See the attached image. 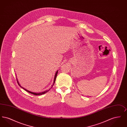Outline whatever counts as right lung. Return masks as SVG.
Listing matches in <instances>:
<instances>
[{"label":"right lung","mask_w":127,"mask_h":127,"mask_svg":"<svg viewBox=\"0 0 127 127\" xmlns=\"http://www.w3.org/2000/svg\"><path fill=\"white\" fill-rule=\"evenodd\" d=\"M58 70H57V72L56 73H55V77L54 79V82H53V85L52 86V87H51V88H52V86L54 85L55 83V80H56V77H57V74H58ZM17 79V82H18V84L19 85V86L21 87V88H23L24 90H25V91H27V92H28L29 93H31V94H33V95H36V96H37V95H42V94H45V93H47L48 91H49V90H50V89L49 90H47V91H44V92H41V93H34V92H31L30 91H28L27 90H26V89H24V88H23V87H22L21 86H20V85L19 84V82H18V79Z\"/></svg>","instance_id":"1"}]
</instances>
